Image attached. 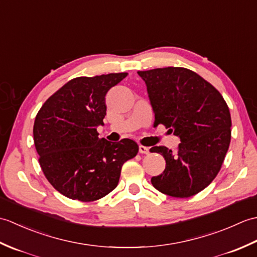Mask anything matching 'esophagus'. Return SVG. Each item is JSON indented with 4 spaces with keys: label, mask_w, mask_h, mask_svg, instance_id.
Wrapping results in <instances>:
<instances>
[{
    "label": "esophagus",
    "mask_w": 257,
    "mask_h": 257,
    "mask_svg": "<svg viewBox=\"0 0 257 257\" xmlns=\"http://www.w3.org/2000/svg\"><path fill=\"white\" fill-rule=\"evenodd\" d=\"M139 152L141 155H148L149 154V148L145 146H139Z\"/></svg>",
    "instance_id": "1"
}]
</instances>
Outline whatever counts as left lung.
Instances as JSON below:
<instances>
[{
    "mask_svg": "<svg viewBox=\"0 0 257 257\" xmlns=\"http://www.w3.org/2000/svg\"><path fill=\"white\" fill-rule=\"evenodd\" d=\"M138 74L147 85L155 125L163 124L181 141L176 152L165 146L150 149L166 160L163 173L151 178L152 185L174 198L199 193L217 176L231 143V113L224 98L188 68Z\"/></svg>",
    "mask_w": 257,
    "mask_h": 257,
    "instance_id": "left-lung-1",
    "label": "left lung"
}]
</instances>
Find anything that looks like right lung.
Masks as SVG:
<instances>
[{
	"mask_svg": "<svg viewBox=\"0 0 257 257\" xmlns=\"http://www.w3.org/2000/svg\"><path fill=\"white\" fill-rule=\"evenodd\" d=\"M127 73L77 77L53 94L38 110L33 136L46 179L72 200H99L117 187L123 163L137 156L132 139L98 138L106 116L105 96Z\"/></svg>",
	"mask_w": 257,
	"mask_h": 257,
	"instance_id": "obj_1",
	"label": "right lung"
}]
</instances>
